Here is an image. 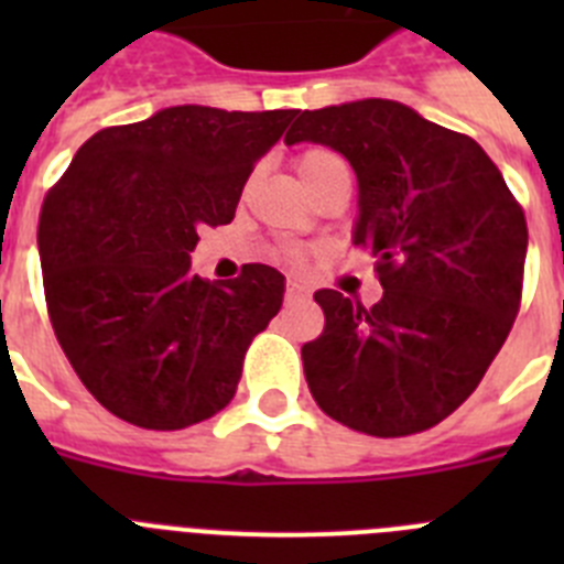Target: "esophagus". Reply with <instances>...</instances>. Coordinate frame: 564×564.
Returning <instances> with one entry per match:
<instances>
[{
	"label": "esophagus",
	"mask_w": 564,
	"mask_h": 564,
	"mask_svg": "<svg viewBox=\"0 0 564 564\" xmlns=\"http://www.w3.org/2000/svg\"><path fill=\"white\" fill-rule=\"evenodd\" d=\"M285 296L288 299H307L311 296V288H307L305 282H299V279H291L285 288Z\"/></svg>",
	"instance_id": "1"
}]
</instances>
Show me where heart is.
Listing matches in <instances>:
<instances>
[{
    "label": "heart",
    "mask_w": 564,
    "mask_h": 564,
    "mask_svg": "<svg viewBox=\"0 0 564 564\" xmlns=\"http://www.w3.org/2000/svg\"><path fill=\"white\" fill-rule=\"evenodd\" d=\"M338 166H344V161L336 152H330V149H307V152H302L296 158V169L299 174H302L305 186L316 181V177H322L325 172H330V169H338Z\"/></svg>",
    "instance_id": "obj_1"
}]
</instances>
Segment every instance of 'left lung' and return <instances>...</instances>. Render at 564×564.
I'll return each instance as SVG.
<instances>
[{
  "label": "left lung",
  "mask_w": 564,
  "mask_h": 564,
  "mask_svg": "<svg viewBox=\"0 0 564 564\" xmlns=\"http://www.w3.org/2000/svg\"><path fill=\"white\" fill-rule=\"evenodd\" d=\"M322 143L358 181L352 246L376 257L383 296L367 311L313 293L325 333L302 347L313 398L376 437L430 430L466 401L514 325L525 214L500 169L460 132L387 98L296 112L285 143Z\"/></svg>",
  "instance_id": "left-lung-1"
}]
</instances>
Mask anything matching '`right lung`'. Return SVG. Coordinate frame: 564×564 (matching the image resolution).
<instances>
[{"mask_svg": "<svg viewBox=\"0 0 564 564\" xmlns=\"http://www.w3.org/2000/svg\"><path fill=\"white\" fill-rule=\"evenodd\" d=\"M293 115L158 109L93 134L47 194L39 257L50 322L84 387L121 421L183 430L237 392L285 276L246 265L206 282L192 251L203 228L234 220L253 163Z\"/></svg>", "mask_w": 564, "mask_h": 564, "instance_id": "obj_1", "label": "right lung"}]
</instances>
